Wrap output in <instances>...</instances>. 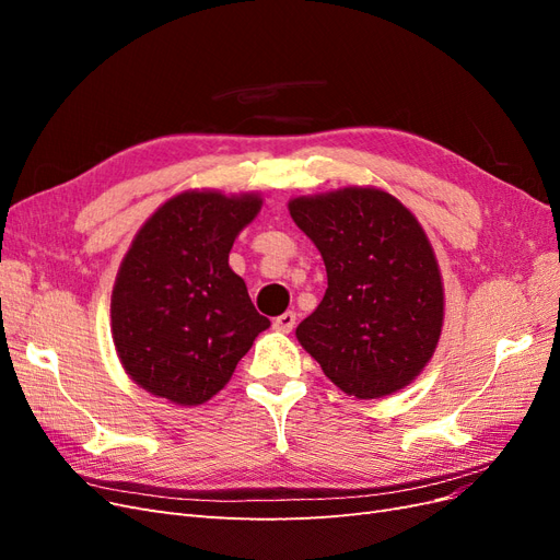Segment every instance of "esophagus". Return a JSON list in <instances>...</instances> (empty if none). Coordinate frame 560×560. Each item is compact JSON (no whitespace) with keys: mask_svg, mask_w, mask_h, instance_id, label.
Segmentation results:
<instances>
[{"mask_svg":"<svg viewBox=\"0 0 560 560\" xmlns=\"http://www.w3.org/2000/svg\"><path fill=\"white\" fill-rule=\"evenodd\" d=\"M294 325H296V313L294 311H287V313H282L273 319V329L282 331V334H290L294 329Z\"/></svg>","mask_w":560,"mask_h":560,"instance_id":"obj_1","label":"esophagus"}]
</instances>
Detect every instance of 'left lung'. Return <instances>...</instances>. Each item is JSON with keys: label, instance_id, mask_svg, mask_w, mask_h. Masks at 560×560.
Wrapping results in <instances>:
<instances>
[{"label": "left lung", "instance_id": "obj_1", "mask_svg": "<svg viewBox=\"0 0 560 560\" xmlns=\"http://www.w3.org/2000/svg\"><path fill=\"white\" fill-rule=\"evenodd\" d=\"M287 208L327 268L299 343L346 395L399 393L428 366L444 327L442 270L416 214L376 186L296 196Z\"/></svg>", "mask_w": 560, "mask_h": 560}]
</instances>
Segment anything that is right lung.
Returning <instances> with one entry per match:
<instances>
[{
    "label": "right lung",
    "mask_w": 560,
    "mask_h": 560,
    "mask_svg": "<svg viewBox=\"0 0 560 560\" xmlns=\"http://www.w3.org/2000/svg\"><path fill=\"white\" fill-rule=\"evenodd\" d=\"M261 206V194L189 189L135 233L112 290V338L126 374L149 395L206 404L270 327L229 266Z\"/></svg>",
    "instance_id": "obj_1"
}]
</instances>
